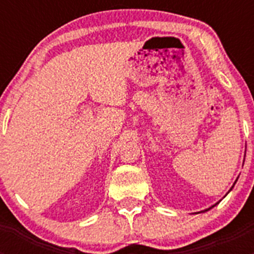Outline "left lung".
Returning a JSON list of instances; mask_svg holds the SVG:
<instances>
[{
  "label": "left lung",
  "mask_w": 254,
  "mask_h": 254,
  "mask_svg": "<svg viewBox=\"0 0 254 254\" xmlns=\"http://www.w3.org/2000/svg\"><path fill=\"white\" fill-rule=\"evenodd\" d=\"M232 188H233V187H232ZM216 205H217V203H216ZM214 206H215V205H214ZM214 206H212V207H214Z\"/></svg>",
  "instance_id": "1"
}]
</instances>
